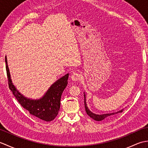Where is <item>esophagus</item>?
Here are the masks:
<instances>
[{
    "instance_id": "esophagus-1",
    "label": "esophagus",
    "mask_w": 148,
    "mask_h": 148,
    "mask_svg": "<svg viewBox=\"0 0 148 148\" xmlns=\"http://www.w3.org/2000/svg\"><path fill=\"white\" fill-rule=\"evenodd\" d=\"M82 75L78 73V72H74L71 76V79L73 81H78L80 80L82 78Z\"/></svg>"
}]
</instances>
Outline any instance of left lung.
Segmentation results:
<instances>
[{
    "mask_svg": "<svg viewBox=\"0 0 148 148\" xmlns=\"http://www.w3.org/2000/svg\"><path fill=\"white\" fill-rule=\"evenodd\" d=\"M84 108H85V110H86L87 114L88 115L90 118H92V119H93L94 120H95V121H102V120H103V119L112 118V117H114L115 115L118 114V113L122 112L123 111V109H121V111H119L118 112H113V113H108V114H100V115L95 114H94V113H93L92 112H91L88 109V108L86 103L85 95H84Z\"/></svg>",
    "mask_w": 148,
    "mask_h": 148,
    "instance_id": "8db88e82",
    "label": "left lung"
}]
</instances>
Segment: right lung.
<instances>
[{
    "mask_svg": "<svg viewBox=\"0 0 148 148\" xmlns=\"http://www.w3.org/2000/svg\"><path fill=\"white\" fill-rule=\"evenodd\" d=\"M6 63V72H7L8 84L9 89L13 93L18 102L23 108L29 111L31 114L46 121L53 120L58 115L62 94L67 85L69 74L58 79L49 88L45 96L39 100H31L25 97L12 84L8 66L7 58L5 57Z\"/></svg>",
    "mask_w": 148,
    "mask_h": 148,
    "instance_id": "1",
    "label": "right lung"
}]
</instances>
